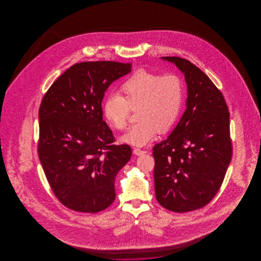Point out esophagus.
Segmentation results:
<instances>
[{"mask_svg": "<svg viewBox=\"0 0 261 261\" xmlns=\"http://www.w3.org/2000/svg\"><path fill=\"white\" fill-rule=\"evenodd\" d=\"M145 153H147L145 150L140 149V148H137V147L133 148V154H135L136 155H144Z\"/></svg>", "mask_w": 261, "mask_h": 261, "instance_id": "1", "label": "esophagus"}]
</instances>
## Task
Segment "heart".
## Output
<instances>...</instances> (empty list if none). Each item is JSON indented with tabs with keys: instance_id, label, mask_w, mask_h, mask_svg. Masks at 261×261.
<instances>
[{
	"instance_id": "obj_1",
	"label": "heart",
	"mask_w": 261,
	"mask_h": 261,
	"mask_svg": "<svg viewBox=\"0 0 261 261\" xmlns=\"http://www.w3.org/2000/svg\"><path fill=\"white\" fill-rule=\"evenodd\" d=\"M119 94L108 95L102 112L112 127L124 130L128 127L130 110L137 108L139 122L121 140L143 146L167 133L176 122L183 106L185 87L176 74L161 75L140 70L120 86Z\"/></svg>"
}]
</instances>
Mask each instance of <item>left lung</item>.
Here are the masks:
<instances>
[{"label": "left lung", "instance_id": "8db88e82", "mask_svg": "<svg viewBox=\"0 0 261 261\" xmlns=\"http://www.w3.org/2000/svg\"><path fill=\"white\" fill-rule=\"evenodd\" d=\"M188 85L187 109L171 135L153 147L155 198L169 211L207 205L221 187L232 156L229 112L221 91L200 68L179 57Z\"/></svg>", "mask_w": 261, "mask_h": 261}]
</instances>
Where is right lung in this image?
Here are the masks:
<instances>
[{
  "label": "right lung",
  "instance_id": "add662e5",
  "mask_svg": "<svg viewBox=\"0 0 261 261\" xmlns=\"http://www.w3.org/2000/svg\"><path fill=\"white\" fill-rule=\"evenodd\" d=\"M130 70L132 63L117 61L75 63L41 101L39 160L57 199L71 210L96 214L116 198L115 178L132 148L114 144L101 101L109 86Z\"/></svg>",
  "mask_w": 261,
  "mask_h": 261
}]
</instances>
